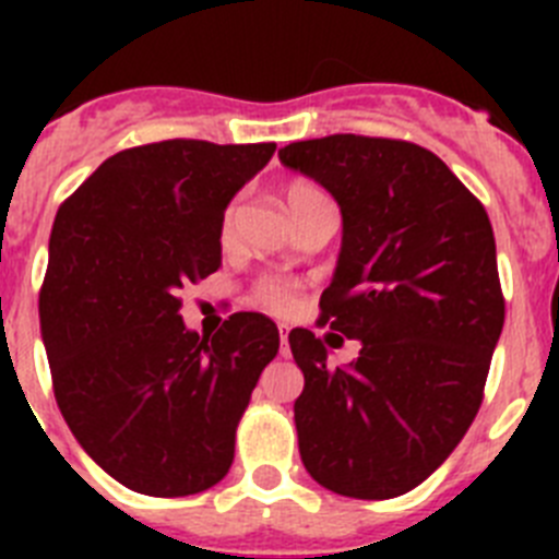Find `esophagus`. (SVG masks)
Here are the masks:
<instances>
[{"label": "esophagus", "instance_id": "esophagus-1", "mask_svg": "<svg viewBox=\"0 0 559 559\" xmlns=\"http://www.w3.org/2000/svg\"><path fill=\"white\" fill-rule=\"evenodd\" d=\"M280 353H283V355L290 353V347H288V328H283V324H280Z\"/></svg>", "mask_w": 559, "mask_h": 559}]
</instances>
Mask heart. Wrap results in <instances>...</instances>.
Masks as SVG:
<instances>
[{
	"instance_id": "1",
	"label": "heart",
	"mask_w": 559,
	"mask_h": 559,
	"mask_svg": "<svg viewBox=\"0 0 559 559\" xmlns=\"http://www.w3.org/2000/svg\"><path fill=\"white\" fill-rule=\"evenodd\" d=\"M285 201H288V210L290 215H299L302 210H308V206L319 204V201H328V195H324L322 190L316 185H310V181H290L288 187H285ZM235 218H237V201H231L229 206L224 210V215H221V237H229L231 229H235ZM254 296L257 302L265 305V308L271 310H290L296 302V290L294 285L288 283V280H280V276H265V280H260L254 288Z\"/></svg>"
}]
</instances>
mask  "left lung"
I'll use <instances>...</instances> for the list:
<instances>
[{
	"label": "left lung",
	"instance_id": "obj_1",
	"mask_svg": "<svg viewBox=\"0 0 559 559\" xmlns=\"http://www.w3.org/2000/svg\"><path fill=\"white\" fill-rule=\"evenodd\" d=\"M280 162L338 204L319 322L360 341L353 364L330 367L322 338L290 330L305 374L294 403L302 464L338 496H403L451 456L481 406L503 328L490 218L414 142L333 133L290 142Z\"/></svg>",
	"mask_w": 559,
	"mask_h": 559
}]
</instances>
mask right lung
I'll return each mask as SVG.
<instances>
[{
	"label": "right lung",
	"mask_w": 559,
	"mask_h": 559,
	"mask_svg": "<svg viewBox=\"0 0 559 559\" xmlns=\"http://www.w3.org/2000/svg\"><path fill=\"white\" fill-rule=\"evenodd\" d=\"M274 142L165 140L103 162L61 204L38 296L58 408L128 490L179 498L229 473L235 431L280 349L263 313L187 330L179 290L221 265V215Z\"/></svg>",
	"instance_id": "1"
}]
</instances>
